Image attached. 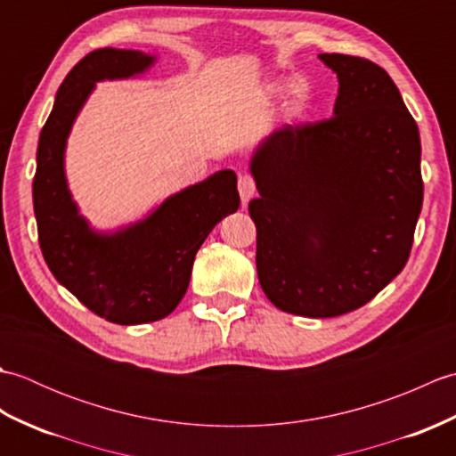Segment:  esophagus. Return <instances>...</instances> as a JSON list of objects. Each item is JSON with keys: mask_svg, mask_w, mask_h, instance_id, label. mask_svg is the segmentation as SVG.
I'll use <instances>...</instances> for the list:
<instances>
[{"mask_svg": "<svg viewBox=\"0 0 456 456\" xmlns=\"http://www.w3.org/2000/svg\"><path fill=\"white\" fill-rule=\"evenodd\" d=\"M237 186H239L240 201H243V206H247V203L250 201V198H253L255 191H256V183H255L253 176H250V174H240Z\"/></svg>", "mask_w": 456, "mask_h": 456, "instance_id": "34e87169", "label": "esophagus"}]
</instances>
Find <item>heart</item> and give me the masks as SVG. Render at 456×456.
<instances>
[{
    "mask_svg": "<svg viewBox=\"0 0 456 456\" xmlns=\"http://www.w3.org/2000/svg\"><path fill=\"white\" fill-rule=\"evenodd\" d=\"M280 90H282V86H280V84L273 86L274 94H278ZM309 102H312V86H309L304 78L292 80V84L288 86V100H286L288 115L296 118V115L304 113L305 108L309 105Z\"/></svg>",
    "mask_w": 456,
    "mask_h": 456,
    "instance_id": "heart-1",
    "label": "heart"
}]
</instances>
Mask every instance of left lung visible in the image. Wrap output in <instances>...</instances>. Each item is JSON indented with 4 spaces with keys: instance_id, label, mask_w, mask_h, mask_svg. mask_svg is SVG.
Masks as SVG:
<instances>
[{
    "instance_id": "left-lung-1",
    "label": "left lung",
    "mask_w": 456,
    "mask_h": 456,
    "mask_svg": "<svg viewBox=\"0 0 456 456\" xmlns=\"http://www.w3.org/2000/svg\"><path fill=\"white\" fill-rule=\"evenodd\" d=\"M338 78L333 118L284 125L258 144L256 273L282 312L337 317L388 286L410 258L423 203L421 141L388 72L319 54Z\"/></svg>"
}]
</instances>
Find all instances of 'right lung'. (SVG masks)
I'll return each mask as SVG.
<instances>
[{
  "label": "right lung",
  "instance_id": "obj_1",
  "mask_svg": "<svg viewBox=\"0 0 456 456\" xmlns=\"http://www.w3.org/2000/svg\"><path fill=\"white\" fill-rule=\"evenodd\" d=\"M154 61L141 51L110 46L86 54L58 88L37 149L33 208L45 263L90 312L118 325L159 322L172 314L186 294L201 243L240 203L237 174L219 170L111 233L92 229L80 216L64 172L72 125L95 82L131 78Z\"/></svg>",
  "mask_w": 456,
  "mask_h": 456
}]
</instances>
